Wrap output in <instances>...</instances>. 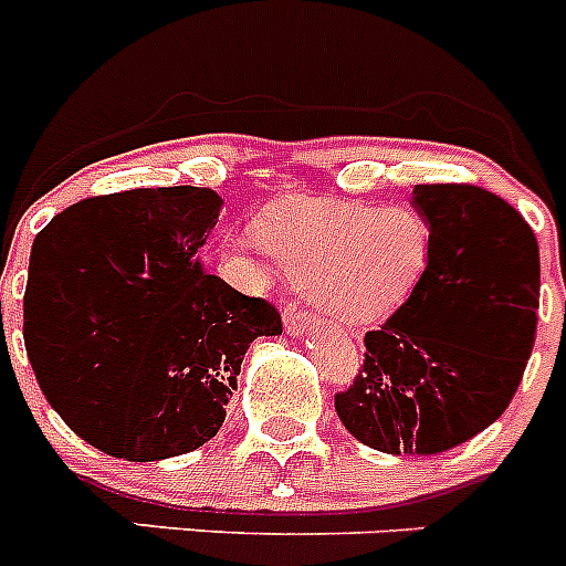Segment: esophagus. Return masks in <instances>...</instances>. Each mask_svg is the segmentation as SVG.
Wrapping results in <instances>:
<instances>
[{
  "label": "esophagus",
  "instance_id": "obj_1",
  "mask_svg": "<svg viewBox=\"0 0 566 566\" xmlns=\"http://www.w3.org/2000/svg\"><path fill=\"white\" fill-rule=\"evenodd\" d=\"M280 308H283V326H286L289 334H300L312 323V312L300 308L297 303H283Z\"/></svg>",
  "mask_w": 566,
  "mask_h": 566
}]
</instances>
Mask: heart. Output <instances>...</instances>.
Segmentation results:
<instances>
[{"mask_svg":"<svg viewBox=\"0 0 566 566\" xmlns=\"http://www.w3.org/2000/svg\"><path fill=\"white\" fill-rule=\"evenodd\" d=\"M260 240L274 266L343 323L394 312L431 260V223L411 207L294 201L269 214Z\"/></svg>","mask_w":566,"mask_h":566,"instance_id":"1","label":"heart"}]
</instances>
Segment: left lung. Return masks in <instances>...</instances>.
Listing matches in <instances>:
<instances>
[{
    "instance_id": "obj_1",
    "label": "left lung",
    "mask_w": 566,
    "mask_h": 566,
    "mask_svg": "<svg viewBox=\"0 0 566 566\" xmlns=\"http://www.w3.org/2000/svg\"><path fill=\"white\" fill-rule=\"evenodd\" d=\"M431 260L334 394L345 431L382 453L433 457L496 422L538 326V243L516 209L473 184H417Z\"/></svg>"
}]
</instances>
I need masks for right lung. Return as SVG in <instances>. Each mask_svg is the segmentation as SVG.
<instances>
[{"instance_id": "1", "label": "right lung", "mask_w": 566, "mask_h": 566, "mask_svg": "<svg viewBox=\"0 0 566 566\" xmlns=\"http://www.w3.org/2000/svg\"><path fill=\"white\" fill-rule=\"evenodd\" d=\"M221 212L209 187L84 198L36 234L24 348L50 408L127 462H158L221 431L243 354L283 332L195 252Z\"/></svg>"}]
</instances>
